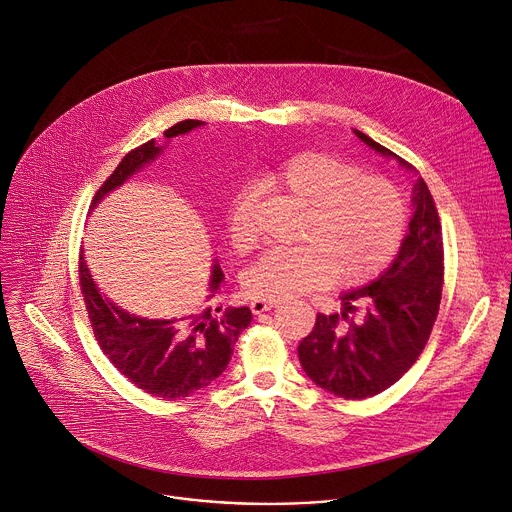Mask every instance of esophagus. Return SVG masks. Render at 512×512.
Wrapping results in <instances>:
<instances>
[{
  "mask_svg": "<svg viewBox=\"0 0 512 512\" xmlns=\"http://www.w3.org/2000/svg\"><path fill=\"white\" fill-rule=\"evenodd\" d=\"M273 307H277V301H271V299H251V311L255 315L271 311Z\"/></svg>",
  "mask_w": 512,
  "mask_h": 512,
  "instance_id": "esophagus-1",
  "label": "esophagus"
}]
</instances>
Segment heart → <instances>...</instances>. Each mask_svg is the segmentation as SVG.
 Here are the masks:
<instances>
[{
	"instance_id": "heart-1",
	"label": "heart",
	"mask_w": 512,
	"mask_h": 512,
	"mask_svg": "<svg viewBox=\"0 0 512 512\" xmlns=\"http://www.w3.org/2000/svg\"><path fill=\"white\" fill-rule=\"evenodd\" d=\"M273 191L305 205L299 247L271 249L243 275L247 295L289 299L309 289L362 283L378 275L398 251L406 231V205L398 189L380 177L358 175L356 166L327 152H299L265 179ZM253 191L229 205L227 233L233 249L257 241Z\"/></svg>"
}]
</instances>
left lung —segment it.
<instances>
[{
  "label": "left lung",
  "instance_id": "1",
  "mask_svg": "<svg viewBox=\"0 0 512 512\" xmlns=\"http://www.w3.org/2000/svg\"><path fill=\"white\" fill-rule=\"evenodd\" d=\"M354 134L402 168L412 166L368 134ZM412 219L394 261L370 283L344 293L342 309L317 313L297 346L303 372L319 388L346 400L376 396L396 384L422 354L442 297L444 251L440 219L422 177L412 189ZM356 302L365 311L355 315Z\"/></svg>",
  "mask_w": 512,
  "mask_h": 512
}]
</instances>
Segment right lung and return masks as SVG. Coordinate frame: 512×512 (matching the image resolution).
I'll return each instance as SVG.
<instances>
[{
  "label": "right lung",
  "instance_id": "right-lung-1",
  "mask_svg": "<svg viewBox=\"0 0 512 512\" xmlns=\"http://www.w3.org/2000/svg\"><path fill=\"white\" fill-rule=\"evenodd\" d=\"M205 122L183 120L170 126L160 144L148 140L128 152L92 201V211L116 189L148 164L168 146V140L187 134ZM225 275L219 261L211 265L209 295L197 311L152 319L126 311L102 293L94 281L84 255L80 257V285L88 317L100 350L114 368L136 388L156 398H187L213 384L229 366L239 333L251 323L249 307H217L215 295Z\"/></svg>",
  "mask_w": 512,
  "mask_h": 512
}]
</instances>
